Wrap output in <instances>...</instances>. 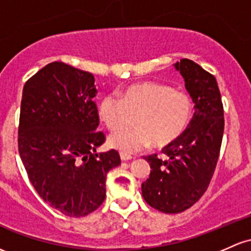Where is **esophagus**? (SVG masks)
<instances>
[{
	"mask_svg": "<svg viewBox=\"0 0 251 251\" xmlns=\"http://www.w3.org/2000/svg\"><path fill=\"white\" fill-rule=\"evenodd\" d=\"M120 158L121 161H130V159H132V156L128 155V153L120 152Z\"/></svg>",
	"mask_w": 251,
	"mask_h": 251,
	"instance_id": "1",
	"label": "esophagus"
}]
</instances>
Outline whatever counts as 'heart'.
Returning a JSON list of instances; mask_svg holds the SVG:
<instances>
[{"mask_svg":"<svg viewBox=\"0 0 251 251\" xmlns=\"http://www.w3.org/2000/svg\"><path fill=\"white\" fill-rule=\"evenodd\" d=\"M98 114L109 130H118L136 115V126L114 132L108 144L125 153L137 152L152 143L166 147L186 130L193 114L191 96L169 85L156 82L132 84L120 92L109 93L98 104Z\"/></svg>","mask_w":251,"mask_h":251,"instance_id":"obj_1","label":"heart"}]
</instances>
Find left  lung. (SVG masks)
<instances>
[{
    "label": "left lung",
    "instance_id": "obj_1",
    "mask_svg": "<svg viewBox=\"0 0 251 251\" xmlns=\"http://www.w3.org/2000/svg\"><path fill=\"white\" fill-rule=\"evenodd\" d=\"M194 103L184 132L162 152L144 157L151 167L142 194L151 207L180 213L194 205L207 189L216 169L224 133V109L216 77L191 59L175 63Z\"/></svg>",
    "mask_w": 251,
    "mask_h": 251
}]
</instances>
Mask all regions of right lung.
<instances>
[{
    "instance_id": "right-lung-1",
    "label": "right lung",
    "mask_w": 251,
    "mask_h": 251,
    "mask_svg": "<svg viewBox=\"0 0 251 251\" xmlns=\"http://www.w3.org/2000/svg\"><path fill=\"white\" fill-rule=\"evenodd\" d=\"M95 78L62 62L40 69L24 85L19 153L41 199L68 217H84L106 198L107 173L118 151L96 153L106 137L96 131Z\"/></svg>"
}]
</instances>
